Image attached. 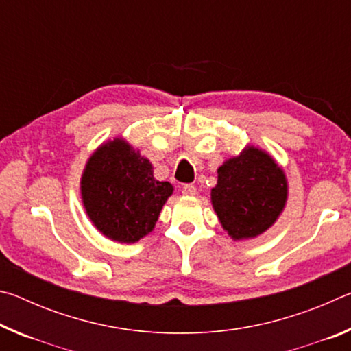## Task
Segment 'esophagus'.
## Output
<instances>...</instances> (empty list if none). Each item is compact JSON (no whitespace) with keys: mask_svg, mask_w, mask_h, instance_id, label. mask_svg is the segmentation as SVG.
Listing matches in <instances>:
<instances>
[{"mask_svg":"<svg viewBox=\"0 0 351 351\" xmlns=\"http://www.w3.org/2000/svg\"><path fill=\"white\" fill-rule=\"evenodd\" d=\"M182 195H186V197H195V195H197V187H195L193 184H186V186L182 187Z\"/></svg>","mask_w":351,"mask_h":351,"instance_id":"obj_1","label":"esophagus"}]
</instances>
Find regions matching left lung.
Segmentation results:
<instances>
[{
  "label": "left lung",
  "mask_w": 351,
  "mask_h": 351,
  "mask_svg": "<svg viewBox=\"0 0 351 351\" xmlns=\"http://www.w3.org/2000/svg\"><path fill=\"white\" fill-rule=\"evenodd\" d=\"M210 199L230 239H255L280 217L288 199V181L268 152L246 145L239 156L226 159L218 167Z\"/></svg>",
  "instance_id": "left-lung-1"
}]
</instances>
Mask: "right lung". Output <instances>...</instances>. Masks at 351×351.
Returning a JSON list of instances; mask_svg holds the SVG:
<instances>
[{
    "label": "right lung",
    "instance_id": "1",
    "mask_svg": "<svg viewBox=\"0 0 351 351\" xmlns=\"http://www.w3.org/2000/svg\"><path fill=\"white\" fill-rule=\"evenodd\" d=\"M82 203L106 239L136 243L154 229L173 186L153 176V165L123 138L106 141L86 161Z\"/></svg>",
    "mask_w": 351,
    "mask_h": 351
}]
</instances>
